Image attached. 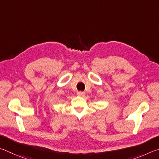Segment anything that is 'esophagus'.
Masks as SVG:
<instances>
[{"label":"esophagus","mask_w":159,"mask_h":159,"mask_svg":"<svg viewBox=\"0 0 159 159\" xmlns=\"http://www.w3.org/2000/svg\"><path fill=\"white\" fill-rule=\"evenodd\" d=\"M77 96H81V97H84L85 96V93L82 92V91H79V92H77Z\"/></svg>","instance_id":"34e87169"}]
</instances>
